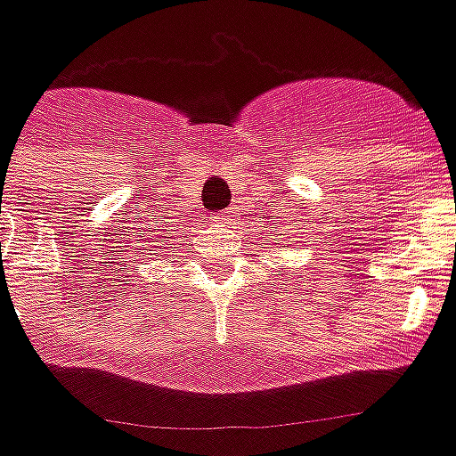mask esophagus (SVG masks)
Wrapping results in <instances>:
<instances>
[{
	"label": "esophagus",
	"instance_id": "34e87169",
	"mask_svg": "<svg viewBox=\"0 0 456 456\" xmlns=\"http://www.w3.org/2000/svg\"><path fill=\"white\" fill-rule=\"evenodd\" d=\"M237 217H239V209L237 208H232L227 212V215H224V217H222V222H224V224H237Z\"/></svg>",
	"mask_w": 456,
	"mask_h": 456
}]
</instances>
